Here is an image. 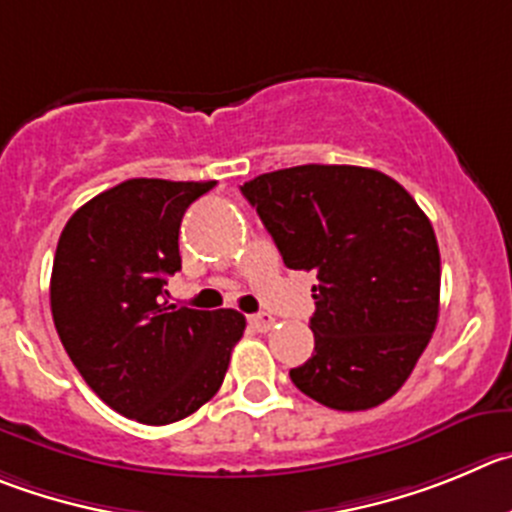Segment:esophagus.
I'll return each instance as SVG.
<instances>
[{
    "label": "esophagus",
    "mask_w": 512,
    "mask_h": 512,
    "mask_svg": "<svg viewBox=\"0 0 512 512\" xmlns=\"http://www.w3.org/2000/svg\"><path fill=\"white\" fill-rule=\"evenodd\" d=\"M250 323L257 328V331H270L275 326V318L270 313H255L250 315Z\"/></svg>",
    "instance_id": "34e87169"
}]
</instances>
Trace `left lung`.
I'll return each instance as SVG.
<instances>
[{
    "label": "left lung",
    "mask_w": 512,
    "mask_h": 512,
    "mask_svg": "<svg viewBox=\"0 0 512 512\" xmlns=\"http://www.w3.org/2000/svg\"><path fill=\"white\" fill-rule=\"evenodd\" d=\"M290 270H315L313 356L290 379L338 412L396 394L439 318L432 222L399 181L364 166L305 164L240 186Z\"/></svg>",
    "instance_id": "left-lung-1"
}]
</instances>
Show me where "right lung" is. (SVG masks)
Wrapping results in <instances>:
<instances>
[{
    "label": "right lung",
    "mask_w": 512,
    "mask_h": 512,
    "mask_svg": "<svg viewBox=\"0 0 512 512\" xmlns=\"http://www.w3.org/2000/svg\"><path fill=\"white\" fill-rule=\"evenodd\" d=\"M217 181L128 179L78 209L57 242L50 308L85 384L141 424L179 422L222 386L245 315L164 303L179 227Z\"/></svg>",
    "instance_id": "add662e5"
}]
</instances>
